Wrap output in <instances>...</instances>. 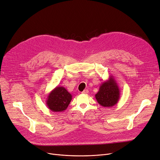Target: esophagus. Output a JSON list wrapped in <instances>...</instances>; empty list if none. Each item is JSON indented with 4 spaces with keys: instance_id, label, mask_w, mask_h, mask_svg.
I'll use <instances>...</instances> for the list:
<instances>
[{
    "instance_id": "1",
    "label": "esophagus",
    "mask_w": 160,
    "mask_h": 160,
    "mask_svg": "<svg viewBox=\"0 0 160 160\" xmlns=\"http://www.w3.org/2000/svg\"><path fill=\"white\" fill-rule=\"evenodd\" d=\"M88 93H89L88 89H84V91H83V92H82V93H83V94H88Z\"/></svg>"
}]
</instances>
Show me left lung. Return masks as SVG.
Instances as JSON below:
<instances>
[{
    "label": "left lung",
    "mask_w": 160,
    "mask_h": 160,
    "mask_svg": "<svg viewBox=\"0 0 160 160\" xmlns=\"http://www.w3.org/2000/svg\"><path fill=\"white\" fill-rule=\"evenodd\" d=\"M120 96V88L113 76H110L108 80L102 83L99 92L95 95L97 102L103 107H112L116 105Z\"/></svg>",
    "instance_id": "left-lung-1"
}]
</instances>
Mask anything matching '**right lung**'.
Wrapping results in <instances>:
<instances>
[{
    "label": "right lung",
    "instance_id": "1",
    "mask_svg": "<svg viewBox=\"0 0 160 160\" xmlns=\"http://www.w3.org/2000/svg\"><path fill=\"white\" fill-rule=\"evenodd\" d=\"M72 97L64 87L57 86L48 95L46 105L52 112H63L70 104Z\"/></svg>",
    "mask_w": 160,
    "mask_h": 160
}]
</instances>
